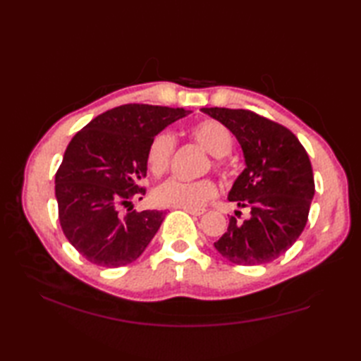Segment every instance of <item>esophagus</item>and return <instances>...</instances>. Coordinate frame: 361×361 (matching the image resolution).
Listing matches in <instances>:
<instances>
[{
  "label": "esophagus",
  "instance_id": "esophagus-1",
  "mask_svg": "<svg viewBox=\"0 0 361 361\" xmlns=\"http://www.w3.org/2000/svg\"><path fill=\"white\" fill-rule=\"evenodd\" d=\"M181 209H185L186 212L192 214V216H202V214L204 212V209H190V208H181Z\"/></svg>",
  "mask_w": 361,
  "mask_h": 361
}]
</instances>
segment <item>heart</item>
Segmentation results:
<instances>
[{
  "label": "heart",
  "instance_id": "1",
  "mask_svg": "<svg viewBox=\"0 0 361 361\" xmlns=\"http://www.w3.org/2000/svg\"><path fill=\"white\" fill-rule=\"evenodd\" d=\"M189 135L214 155L212 167L216 171H224L225 163L221 157L228 155L233 150L234 137L231 130L220 121L216 119H202L189 128ZM175 150V137L167 130L152 136L145 152V163L149 171L155 176H163L171 166L172 155ZM217 186L209 178H202L195 181L183 180H167L155 190V200L163 206H173V208H190L198 209L216 197Z\"/></svg>",
  "mask_w": 361,
  "mask_h": 361
}]
</instances>
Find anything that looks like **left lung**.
<instances>
[{
	"instance_id": "obj_1",
	"label": "left lung",
	"mask_w": 361,
	"mask_h": 361,
	"mask_svg": "<svg viewBox=\"0 0 361 361\" xmlns=\"http://www.w3.org/2000/svg\"><path fill=\"white\" fill-rule=\"evenodd\" d=\"M202 111L231 130L247 164L228 200L247 208L250 217H229L228 231L214 247L235 265L271 262L298 240L307 224L315 194L307 152L287 127L255 111L219 106Z\"/></svg>"
}]
</instances>
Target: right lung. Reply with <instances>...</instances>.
<instances>
[{
    "label": "right lung",
    "mask_w": 361,
    "mask_h": 361,
    "mask_svg": "<svg viewBox=\"0 0 361 361\" xmlns=\"http://www.w3.org/2000/svg\"><path fill=\"white\" fill-rule=\"evenodd\" d=\"M185 109L126 104L83 127L68 144L56 173L59 220L73 247L91 264L118 268L142 255L163 211L121 206L145 195V152L152 136L189 114Z\"/></svg>",
    "instance_id": "1"
}]
</instances>
